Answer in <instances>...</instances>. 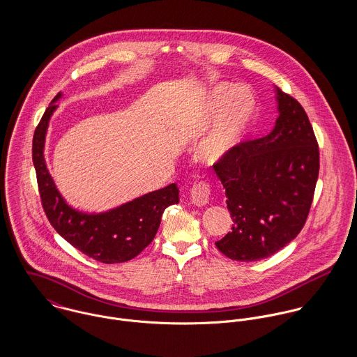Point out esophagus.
Instances as JSON below:
<instances>
[{"label": "esophagus", "mask_w": 357, "mask_h": 357, "mask_svg": "<svg viewBox=\"0 0 357 357\" xmlns=\"http://www.w3.org/2000/svg\"><path fill=\"white\" fill-rule=\"evenodd\" d=\"M210 188L206 183H198L191 190V202L195 206H204L208 204Z\"/></svg>", "instance_id": "1"}]
</instances>
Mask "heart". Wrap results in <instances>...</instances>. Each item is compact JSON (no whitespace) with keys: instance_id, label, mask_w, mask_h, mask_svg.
I'll use <instances>...</instances> for the list:
<instances>
[{"instance_id":"1","label":"heart","mask_w":357,"mask_h":357,"mask_svg":"<svg viewBox=\"0 0 357 357\" xmlns=\"http://www.w3.org/2000/svg\"><path fill=\"white\" fill-rule=\"evenodd\" d=\"M231 88L224 84L213 86L206 99L207 119L217 118L214 129L198 150L199 159L207 165H218L227 160L245 140L255 118V95L246 88ZM204 128L198 126L197 133Z\"/></svg>"}]
</instances>
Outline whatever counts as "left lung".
<instances>
[{
    "label": "left lung",
    "instance_id": "obj_1",
    "mask_svg": "<svg viewBox=\"0 0 357 357\" xmlns=\"http://www.w3.org/2000/svg\"><path fill=\"white\" fill-rule=\"evenodd\" d=\"M278 118L261 139L213 165L234 225L217 249L235 261L275 255L300 234L319 176V147L301 104L275 86Z\"/></svg>",
    "mask_w": 357,
    "mask_h": 357
}]
</instances>
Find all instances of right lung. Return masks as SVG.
Wrapping results in <instances>:
<instances>
[{
  "instance_id": "right-lung-1",
  "label": "right lung",
  "mask_w": 357,
  "mask_h": 357,
  "mask_svg": "<svg viewBox=\"0 0 357 357\" xmlns=\"http://www.w3.org/2000/svg\"><path fill=\"white\" fill-rule=\"evenodd\" d=\"M61 96L52 100L33 137V163L45 214L56 232L84 255L104 264L129 261L153 242L165 208L178 204V188L172 183L100 213L71 207L56 188L44 156L54 102Z\"/></svg>"
}]
</instances>
